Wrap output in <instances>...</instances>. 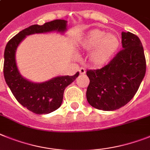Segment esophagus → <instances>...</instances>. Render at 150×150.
<instances>
[{
	"mask_svg": "<svg viewBox=\"0 0 150 150\" xmlns=\"http://www.w3.org/2000/svg\"><path fill=\"white\" fill-rule=\"evenodd\" d=\"M79 72H80V74L83 75V74H86V70L83 68V67H80V68L79 69Z\"/></svg>",
	"mask_w": 150,
	"mask_h": 150,
	"instance_id": "obj_1",
	"label": "esophagus"
}]
</instances>
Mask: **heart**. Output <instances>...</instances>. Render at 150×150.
I'll return each mask as SVG.
<instances>
[{
    "label": "heart",
    "mask_w": 150,
    "mask_h": 150,
    "mask_svg": "<svg viewBox=\"0 0 150 150\" xmlns=\"http://www.w3.org/2000/svg\"><path fill=\"white\" fill-rule=\"evenodd\" d=\"M81 47L89 52L88 61L93 67H101L111 60L120 45L117 36L100 29H93L81 41Z\"/></svg>",
    "instance_id": "b5f03b06"
}]
</instances>
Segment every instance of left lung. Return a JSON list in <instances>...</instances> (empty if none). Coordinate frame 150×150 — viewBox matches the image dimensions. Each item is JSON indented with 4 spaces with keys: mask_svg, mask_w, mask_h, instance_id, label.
Returning <instances> with one entry per match:
<instances>
[{
    "mask_svg": "<svg viewBox=\"0 0 150 150\" xmlns=\"http://www.w3.org/2000/svg\"><path fill=\"white\" fill-rule=\"evenodd\" d=\"M122 48L106 64L98 70H87L89 84L86 98L91 106L114 111L128 103L137 92L146 74L143 45L136 35L121 33Z\"/></svg>",
    "mask_w": 150,
    "mask_h": 150,
    "instance_id": "left-lung-1",
    "label": "left lung"
}]
</instances>
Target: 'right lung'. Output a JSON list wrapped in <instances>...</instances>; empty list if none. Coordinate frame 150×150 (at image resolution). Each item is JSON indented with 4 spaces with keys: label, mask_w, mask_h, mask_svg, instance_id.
I'll return each instance as SVG.
<instances>
[{
    "label": "right lung",
    "mask_w": 150,
    "mask_h": 150,
    "mask_svg": "<svg viewBox=\"0 0 150 150\" xmlns=\"http://www.w3.org/2000/svg\"><path fill=\"white\" fill-rule=\"evenodd\" d=\"M66 27L67 21L64 20H53L42 25H30L13 37L5 48V81L18 102L37 115L51 113L59 108L62 103L64 89L76 80L80 73L77 72L74 76H57L42 83H32L24 79L18 71L15 60L16 48L25 35L52 31L64 33Z\"/></svg>",
    "instance_id": "1"
}]
</instances>
